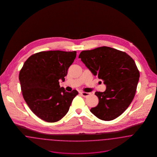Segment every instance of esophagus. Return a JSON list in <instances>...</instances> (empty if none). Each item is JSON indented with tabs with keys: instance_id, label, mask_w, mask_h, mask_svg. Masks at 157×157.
<instances>
[{
	"instance_id": "esophagus-1",
	"label": "esophagus",
	"mask_w": 157,
	"mask_h": 157,
	"mask_svg": "<svg viewBox=\"0 0 157 157\" xmlns=\"http://www.w3.org/2000/svg\"><path fill=\"white\" fill-rule=\"evenodd\" d=\"M81 94L82 95V97H88V95H90V92H81Z\"/></svg>"
}]
</instances>
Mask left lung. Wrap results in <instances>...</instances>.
Listing matches in <instances>:
<instances>
[{
    "instance_id": "left-lung-1",
    "label": "left lung",
    "mask_w": 157,
    "mask_h": 157,
    "mask_svg": "<svg viewBox=\"0 0 157 157\" xmlns=\"http://www.w3.org/2000/svg\"><path fill=\"white\" fill-rule=\"evenodd\" d=\"M79 58L106 86L104 92L95 93L99 103L90 111L100 120L117 118L134 98L140 78L134 60L125 52L107 46L83 51Z\"/></svg>"
}]
</instances>
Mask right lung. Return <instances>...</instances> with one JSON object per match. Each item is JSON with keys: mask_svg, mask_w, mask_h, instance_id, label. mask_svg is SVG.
Listing matches in <instances>:
<instances>
[{"mask_svg": "<svg viewBox=\"0 0 157 157\" xmlns=\"http://www.w3.org/2000/svg\"><path fill=\"white\" fill-rule=\"evenodd\" d=\"M76 55V51L40 52L25 62L19 75L23 97L41 120L48 122L61 120L78 94L75 90L67 92L59 82L65 81Z\"/></svg>", "mask_w": 157, "mask_h": 157, "instance_id": "right-lung-1", "label": "right lung"}]
</instances>
